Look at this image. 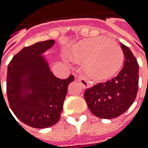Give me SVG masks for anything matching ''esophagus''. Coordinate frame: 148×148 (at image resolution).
<instances>
[{"label": "esophagus", "instance_id": "34e87169", "mask_svg": "<svg viewBox=\"0 0 148 148\" xmlns=\"http://www.w3.org/2000/svg\"><path fill=\"white\" fill-rule=\"evenodd\" d=\"M77 80L78 82H80L82 84V86L84 87V88H89V87H90V82L86 79V77L83 76V75H79L78 77H77Z\"/></svg>", "mask_w": 148, "mask_h": 148}]
</instances>
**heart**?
Returning <instances> with one entry per match:
<instances>
[{"instance_id":"obj_1","label":"heart","mask_w":148,"mask_h":148,"mask_svg":"<svg viewBox=\"0 0 148 148\" xmlns=\"http://www.w3.org/2000/svg\"><path fill=\"white\" fill-rule=\"evenodd\" d=\"M71 57L75 61H84V70L90 77L106 80L119 71L124 53L116 42L98 37L77 42L71 49Z\"/></svg>"}]
</instances>
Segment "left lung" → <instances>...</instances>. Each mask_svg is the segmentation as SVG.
I'll return each instance as SVG.
<instances>
[{"mask_svg":"<svg viewBox=\"0 0 148 148\" xmlns=\"http://www.w3.org/2000/svg\"><path fill=\"white\" fill-rule=\"evenodd\" d=\"M124 64L116 77L86 89L84 99L96 117L114 119L123 114L134 103L139 87V64L131 49L121 43Z\"/></svg>","mask_w":148,"mask_h":148,"instance_id":"8db88e82","label":"left lung"}]
</instances>
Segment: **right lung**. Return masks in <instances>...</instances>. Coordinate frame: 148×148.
<instances>
[{
    "label": "right lung",
    "instance_id": "right-lung-1",
    "mask_svg": "<svg viewBox=\"0 0 148 148\" xmlns=\"http://www.w3.org/2000/svg\"><path fill=\"white\" fill-rule=\"evenodd\" d=\"M54 42L48 40L24 47L8 66L9 106L16 118L31 127H49L59 121L68 85L74 79L73 75L66 79L55 77L42 55Z\"/></svg>",
    "mask_w": 148,
    "mask_h": 148
}]
</instances>
